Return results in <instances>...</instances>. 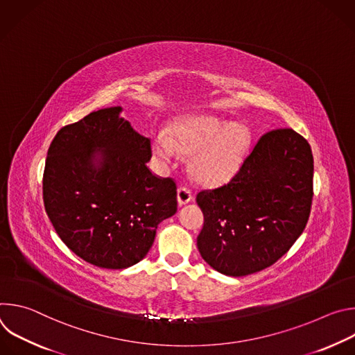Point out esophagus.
<instances>
[{"label":"esophagus","instance_id":"esophagus-1","mask_svg":"<svg viewBox=\"0 0 355 355\" xmlns=\"http://www.w3.org/2000/svg\"><path fill=\"white\" fill-rule=\"evenodd\" d=\"M177 199H178V205H187L188 202H191L192 199V192L184 187H180L177 189Z\"/></svg>","mask_w":355,"mask_h":355}]
</instances>
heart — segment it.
<instances>
[{
    "instance_id": "obj_1",
    "label": "heart",
    "mask_w": 355,
    "mask_h": 355,
    "mask_svg": "<svg viewBox=\"0 0 355 355\" xmlns=\"http://www.w3.org/2000/svg\"><path fill=\"white\" fill-rule=\"evenodd\" d=\"M251 144L247 126L208 114L185 115L167 132L151 139L153 153L163 163H174L181 153L192 156L193 177L207 185L229 181L241 167Z\"/></svg>"
}]
</instances>
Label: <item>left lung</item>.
Returning <instances> with one entry per match:
<instances>
[{
    "label": "left lung",
    "instance_id": "8db88e82",
    "mask_svg": "<svg viewBox=\"0 0 355 355\" xmlns=\"http://www.w3.org/2000/svg\"><path fill=\"white\" fill-rule=\"evenodd\" d=\"M313 198V156L292 129L261 136L237 174L200 191L204 212L196 244L214 270L243 277L278 261L305 229Z\"/></svg>",
    "mask_w": 355,
    "mask_h": 355
}]
</instances>
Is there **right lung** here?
Instances as JSON below:
<instances>
[{"instance_id":"right-lung-1","label":"right lung","mask_w":355,"mask_h":355,"mask_svg":"<svg viewBox=\"0 0 355 355\" xmlns=\"http://www.w3.org/2000/svg\"><path fill=\"white\" fill-rule=\"evenodd\" d=\"M121 112L99 110L62 128L43 173L44 209L59 237L84 261L108 270L143 260L159 223L177 212L175 182L151 174L150 139Z\"/></svg>"}]
</instances>
